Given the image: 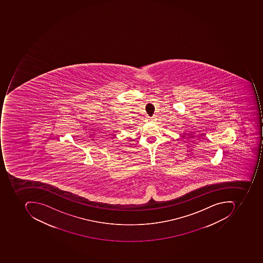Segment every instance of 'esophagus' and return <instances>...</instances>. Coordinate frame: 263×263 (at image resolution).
<instances>
[{"instance_id":"esophagus-1","label":"esophagus","mask_w":263,"mask_h":263,"mask_svg":"<svg viewBox=\"0 0 263 263\" xmlns=\"http://www.w3.org/2000/svg\"><path fill=\"white\" fill-rule=\"evenodd\" d=\"M148 120L149 121V122H151V121L155 120L154 118H148Z\"/></svg>"}]
</instances>
